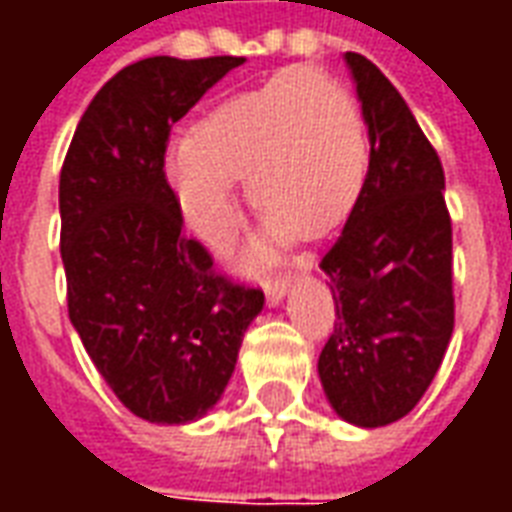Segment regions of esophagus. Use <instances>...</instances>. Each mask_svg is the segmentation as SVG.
Instances as JSON below:
<instances>
[{
	"label": "esophagus",
	"mask_w": 512,
	"mask_h": 512,
	"mask_svg": "<svg viewBox=\"0 0 512 512\" xmlns=\"http://www.w3.org/2000/svg\"><path fill=\"white\" fill-rule=\"evenodd\" d=\"M293 285V277H274L266 282V296L271 304H279V301L285 299V293L290 290Z\"/></svg>",
	"instance_id": "34e87169"
}]
</instances>
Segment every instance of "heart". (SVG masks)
Here are the masks:
<instances>
[{"label":"heart","instance_id":"1","mask_svg":"<svg viewBox=\"0 0 512 512\" xmlns=\"http://www.w3.org/2000/svg\"><path fill=\"white\" fill-rule=\"evenodd\" d=\"M367 126L356 98L329 73L285 68L211 106L186 142L167 150L164 180L194 235L224 252L241 208L233 180L263 213L252 263L274 257L290 235L318 238L343 222L365 189Z\"/></svg>","mask_w":512,"mask_h":512}]
</instances>
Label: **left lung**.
Returning a JSON list of instances; mask_svg holds the SVG:
<instances>
[{"label":"left lung","mask_w":512,"mask_h":512,"mask_svg":"<svg viewBox=\"0 0 512 512\" xmlns=\"http://www.w3.org/2000/svg\"><path fill=\"white\" fill-rule=\"evenodd\" d=\"M370 136L365 189L321 257L337 321L318 359L332 408L381 428L425 395L455 326L452 222L439 153L392 82L345 51Z\"/></svg>","instance_id":"left-lung-1"}]
</instances>
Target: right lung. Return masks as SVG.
Here are the masks:
<instances>
[{
	"mask_svg": "<svg viewBox=\"0 0 512 512\" xmlns=\"http://www.w3.org/2000/svg\"><path fill=\"white\" fill-rule=\"evenodd\" d=\"M244 57H147L115 73L60 172L68 315L123 406L161 425L222 397L263 290L235 285L183 233L164 180L169 131Z\"/></svg>",
	"mask_w": 512,
	"mask_h": 512,
	"instance_id": "right-lung-1",
	"label": "right lung"
}]
</instances>
